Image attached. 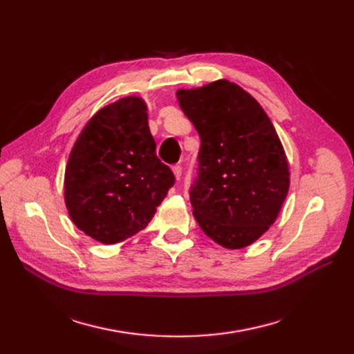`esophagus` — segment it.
Here are the masks:
<instances>
[{
  "mask_svg": "<svg viewBox=\"0 0 354 354\" xmlns=\"http://www.w3.org/2000/svg\"><path fill=\"white\" fill-rule=\"evenodd\" d=\"M181 171H183V168H181V165H174V167H173V173H174V176H176L177 180H180V177H181Z\"/></svg>",
  "mask_w": 354,
  "mask_h": 354,
  "instance_id": "esophagus-1",
  "label": "esophagus"
}]
</instances>
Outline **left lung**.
I'll use <instances>...</instances> for the list:
<instances>
[{
  "label": "left lung",
  "instance_id": "1",
  "mask_svg": "<svg viewBox=\"0 0 354 354\" xmlns=\"http://www.w3.org/2000/svg\"><path fill=\"white\" fill-rule=\"evenodd\" d=\"M177 99L201 137L194 216L218 245L245 248L272 226L288 195L283 146L260 103L227 80L178 90Z\"/></svg>",
  "mask_w": 354,
  "mask_h": 354
}]
</instances>
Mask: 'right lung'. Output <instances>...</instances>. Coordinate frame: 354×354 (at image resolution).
Listing matches in <instances>:
<instances>
[{
    "label": "right lung",
    "instance_id": "add662e5",
    "mask_svg": "<svg viewBox=\"0 0 354 354\" xmlns=\"http://www.w3.org/2000/svg\"><path fill=\"white\" fill-rule=\"evenodd\" d=\"M146 103L131 95L104 106L75 142L65 202L80 230L111 245L143 230L174 185L156 156Z\"/></svg>",
    "mask_w": 354,
    "mask_h": 354
}]
</instances>
